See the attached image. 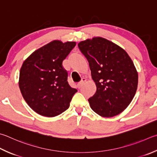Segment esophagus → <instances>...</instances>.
Instances as JSON below:
<instances>
[{"label": "esophagus", "mask_w": 157, "mask_h": 157, "mask_svg": "<svg viewBox=\"0 0 157 157\" xmlns=\"http://www.w3.org/2000/svg\"><path fill=\"white\" fill-rule=\"evenodd\" d=\"M85 82H86V79H85V78H82V79H81V81L79 82L78 84H77V87H78V88H79H79H80L82 86V85L84 84V83Z\"/></svg>", "instance_id": "34e87169"}]
</instances>
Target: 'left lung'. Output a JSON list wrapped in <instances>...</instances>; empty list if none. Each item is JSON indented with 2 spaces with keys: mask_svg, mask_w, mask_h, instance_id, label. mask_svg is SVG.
Returning a JSON list of instances; mask_svg holds the SVG:
<instances>
[{
  "mask_svg": "<svg viewBox=\"0 0 157 157\" xmlns=\"http://www.w3.org/2000/svg\"><path fill=\"white\" fill-rule=\"evenodd\" d=\"M89 64L97 90L88 99L90 108L104 117L118 115L135 96L138 74L132 59L120 47L97 37L78 44Z\"/></svg>",
  "mask_w": 157,
  "mask_h": 157,
  "instance_id": "1",
  "label": "left lung"
}]
</instances>
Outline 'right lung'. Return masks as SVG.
<instances>
[{
	"label": "right lung",
	"mask_w": 157,
	"mask_h": 157,
	"mask_svg": "<svg viewBox=\"0 0 157 157\" xmlns=\"http://www.w3.org/2000/svg\"><path fill=\"white\" fill-rule=\"evenodd\" d=\"M76 43L54 40L31 54L20 71L19 87L27 104L39 115L52 117L67 110L75 88L62 67Z\"/></svg>",
	"instance_id": "1"
}]
</instances>
